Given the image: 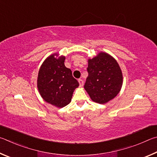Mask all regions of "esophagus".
<instances>
[{
	"mask_svg": "<svg viewBox=\"0 0 157 157\" xmlns=\"http://www.w3.org/2000/svg\"><path fill=\"white\" fill-rule=\"evenodd\" d=\"M78 83L79 85H80V87H82L83 86V81L82 79H78Z\"/></svg>",
	"mask_w": 157,
	"mask_h": 157,
	"instance_id": "esophagus-1",
	"label": "esophagus"
}]
</instances>
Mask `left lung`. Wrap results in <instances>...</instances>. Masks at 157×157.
Wrapping results in <instances>:
<instances>
[{"instance_id":"left-lung-1","label":"left lung","mask_w":157,"mask_h":157,"mask_svg":"<svg viewBox=\"0 0 157 157\" xmlns=\"http://www.w3.org/2000/svg\"><path fill=\"white\" fill-rule=\"evenodd\" d=\"M87 61L88 76L84 88L94 102L107 103L117 97L122 87L123 74L119 63L103 52Z\"/></svg>"}]
</instances>
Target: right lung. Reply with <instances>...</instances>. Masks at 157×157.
Masks as SVG:
<instances>
[{
	"instance_id": "1",
	"label": "right lung",
	"mask_w": 157,
	"mask_h": 157,
	"mask_svg": "<svg viewBox=\"0 0 157 157\" xmlns=\"http://www.w3.org/2000/svg\"><path fill=\"white\" fill-rule=\"evenodd\" d=\"M65 57L54 53L41 65L38 74L37 87L43 100L61 108L71 102L78 82L74 78L70 69L65 66Z\"/></svg>"
}]
</instances>
